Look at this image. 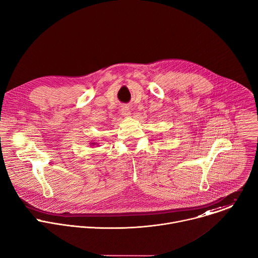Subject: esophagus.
I'll use <instances>...</instances> for the list:
<instances>
[{"instance_id":"esophagus-1","label":"esophagus","mask_w":258,"mask_h":258,"mask_svg":"<svg viewBox=\"0 0 258 258\" xmlns=\"http://www.w3.org/2000/svg\"><path fill=\"white\" fill-rule=\"evenodd\" d=\"M121 113H122V115H123V116H125V117L130 116V115H131V110H130V108H128V107H126V106L122 107V109H121Z\"/></svg>"}]
</instances>
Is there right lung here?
<instances>
[{"label":"right lung","mask_w":258,"mask_h":258,"mask_svg":"<svg viewBox=\"0 0 258 258\" xmlns=\"http://www.w3.org/2000/svg\"><path fill=\"white\" fill-rule=\"evenodd\" d=\"M90 144H91V145H92V146H94V145H98V144H97V143H94V142H93V143H90Z\"/></svg>","instance_id":"1"}]
</instances>
